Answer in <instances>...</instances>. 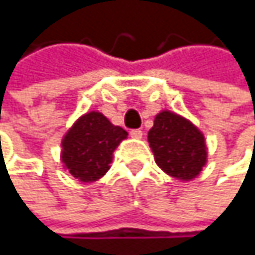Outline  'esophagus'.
Instances as JSON below:
<instances>
[{
	"label": "esophagus",
	"instance_id": "obj_1",
	"mask_svg": "<svg viewBox=\"0 0 255 255\" xmlns=\"http://www.w3.org/2000/svg\"><path fill=\"white\" fill-rule=\"evenodd\" d=\"M142 134H143V133H142L140 130H131V131H130V136H131L133 139H142Z\"/></svg>",
	"mask_w": 255,
	"mask_h": 255
}]
</instances>
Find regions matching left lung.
Returning a JSON list of instances; mask_svg holds the SVG:
<instances>
[{
  "label": "left lung",
  "mask_w": 255,
  "mask_h": 255,
  "mask_svg": "<svg viewBox=\"0 0 255 255\" xmlns=\"http://www.w3.org/2000/svg\"><path fill=\"white\" fill-rule=\"evenodd\" d=\"M148 143L159 168L182 182L196 179L208 162L205 134L190 119L170 110L156 115Z\"/></svg>",
  "instance_id": "obj_1"
}]
</instances>
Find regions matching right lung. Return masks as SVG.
<instances>
[{"label": "right lung", "mask_w": 255, "mask_h": 255, "mask_svg": "<svg viewBox=\"0 0 255 255\" xmlns=\"http://www.w3.org/2000/svg\"><path fill=\"white\" fill-rule=\"evenodd\" d=\"M127 136L101 112L79 116L61 140L62 168L82 183L99 180L110 170L113 153Z\"/></svg>", "instance_id": "1"}]
</instances>
